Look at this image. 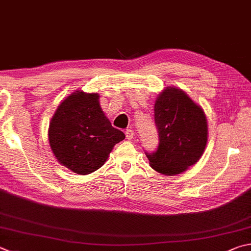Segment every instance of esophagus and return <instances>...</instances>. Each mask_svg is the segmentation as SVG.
<instances>
[{
    "label": "esophagus",
    "mask_w": 251,
    "mask_h": 251,
    "mask_svg": "<svg viewBox=\"0 0 251 251\" xmlns=\"http://www.w3.org/2000/svg\"><path fill=\"white\" fill-rule=\"evenodd\" d=\"M125 135H126V138H127V139L131 140V139L134 138V130H133V129H127Z\"/></svg>",
    "instance_id": "obj_1"
}]
</instances>
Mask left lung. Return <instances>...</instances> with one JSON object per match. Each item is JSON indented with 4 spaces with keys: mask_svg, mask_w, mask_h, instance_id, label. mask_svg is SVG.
I'll list each match as a JSON object with an SVG mask.
<instances>
[{
    "mask_svg": "<svg viewBox=\"0 0 251 251\" xmlns=\"http://www.w3.org/2000/svg\"><path fill=\"white\" fill-rule=\"evenodd\" d=\"M159 144L145 151L149 165L158 172L175 176L199 161L207 141V122L203 110L183 91L168 88L154 104Z\"/></svg>",
    "mask_w": 251,
    "mask_h": 251,
    "instance_id": "obj_1",
    "label": "left lung"
}]
</instances>
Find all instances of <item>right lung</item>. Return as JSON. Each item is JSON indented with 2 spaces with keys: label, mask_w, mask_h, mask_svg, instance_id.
Listing matches in <instances>:
<instances>
[{
  "label": "right lung",
  "mask_w": 251,
  "mask_h": 251,
  "mask_svg": "<svg viewBox=\"0 0 251 251\" xmlns=\"http://www.w3.org/2000/svg\"><path fill=\"white\" fill-rule=\"evenodd\" d=\"M48 137L61 165L78 175H89L105 163L114 146L125 135L104 115L99 94L76 91L58 106Z\"/></svg>",
  "instance_id": "right-lung-1"
}]
</instances>
